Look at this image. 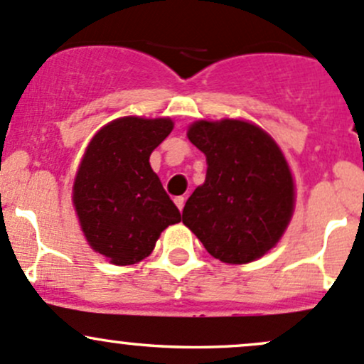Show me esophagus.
<instances>
[{"instance_id":"34e87169","label":"esophagus","mask_w":364,"mask_h":364,"mask_svg":"<svg viewBox=\"0 0 364 364\" xmlns=\"http://www.w3.org/2000/svg\"><path fill=\"white\" fill-rule=\"evenodd\" d=\"M174 204L179 211H183V208H185V197H174Z\"/></svg>"}]
</instances>
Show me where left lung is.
I'll use <instances>...</instances> for the list:
<instances>
[{"mask_svg": "<svg viewBox=\"0 0 364 364\" xmlns=\"http://www.w3.org/2000/svg\"><path fill=\"white\" fill-rule=\"evenodd\" d=\"M208 172L183 209V223L214 258L242 265L269 252L288 228L294 183L277 143L258 125L225 118L190 125Z\"/></svg>", "mask_w": 364, "mask_h": 364, "instance_id": "8db88e82", "label": "left lung"}]
</instances>
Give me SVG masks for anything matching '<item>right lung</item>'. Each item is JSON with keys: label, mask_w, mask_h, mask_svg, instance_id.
<instances>
[{"label": "right lung", "mask_w": 364, "mask_h": 364, "mask_svg": "<svg viewBox=\"0 0 364 364\" xmlns=\"http://www.w3.org/2000/svg\"><path fill=\"white\" fill-rule=\"evenodd\" d=\"M172 127L171 118L124 117L105 125L87 146L73 204L87 242L113 265L146 258L160 233L181 221L150 166L151 151Z\"/></svg>", "instance_id": "obj_1"}]
</instances>
